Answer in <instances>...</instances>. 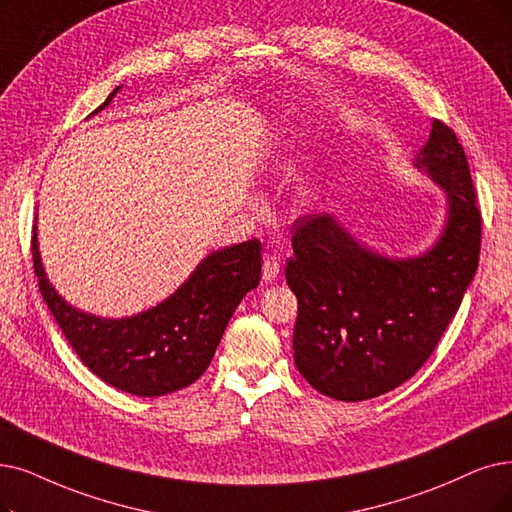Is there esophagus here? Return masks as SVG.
<instances>
[{
	"mask_svg": "<svg viewBox=\"0 0 512 512\" xmlns=\"http://www.w3.org/2000/svg\"><path fill=\"white\" fill-rule=\"evenodd\" d=\"M279 260L275 256H267L262 264V279L264 281H273L279 277Z\"/></svg>",
	"mask_w": 512,
	"mask_h": 512,
	"instance_id": "1",
	"label": "esophagus"
}]
</instances>
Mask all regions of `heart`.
I'll list each match as a JSON object with an SVG mask.
<instances>
[{
	"label": "heart",
	"instance_id": "obj_1",
	"mask_svg": "<svg viewBox=\"0 0 512 512\" xmlns=\"http://www.w3.org/2000/svg\"><path fill=\"white\" fill-rule=\"evenodd\" d=\"M292 147H294L292 140H288V142H285V145H283L285 151H292ZM321 199H323L321 187H306V189H302L300 195H298V206L304 208V210H313V208L319 206Z\"/></svg>",
	"mask_w": 512,
	"mask_h": 512
}]
</instances>
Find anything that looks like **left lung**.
I'll use <instances>...</instances> for the list:
<instances>
[{"mask_svg":"<svg viewBox=\"0 0 512 512\" xmlns=\"http://www.w3.org/2000/svg\"><path fill=\"white\" fill-rule=\"evenodd\" d=\"M412 166L445 193L431 248L382 254L332 214L300 220L294 235L285 269L298 298L294 363L321 395L365 401L410 380L477 273L481 214L456 134L435 119Z\"/></svg>","mask_w":512,"mask_h":512,"instance_id":"obj_1","label":"left lung"}]
</instances>
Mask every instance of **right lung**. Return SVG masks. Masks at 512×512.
I'll use <instances>...</instances> for the list:
<instances>
[{
  "label": "right lung",
  "instance_id": "1",
  "mask_svg": "<svg viewBox=\"0 0 512 512\" xmlns=\"http://www.w3.org/2000/svg\"><path fill=\"white\" fill-rule=\"evenodd\" d=\"M119 90L121 86L92 115L109 107ZM33 267L39 292L81 363L119 391L161 397L193 384L208 370L239 302L258 288L262 256L258 239L214 250L168 298L117 319L75 309L56 292L39 254L37 216Z\"/></svg>",
  "mask_w": 512,
  "mask_h": 512
}]
</instances>
